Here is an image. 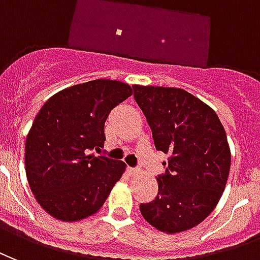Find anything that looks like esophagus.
Masks as SVG:
<instances>
[{"label": "esophagus", "mask_w": 260, "mask_h": 260, "mask_svg": "<svg viewBox=\"0 0 260 260\" xmlns=\"http://www.w3.org/2000/svg\"><path fill=\"white\" fill-rule=\"evenodd\" d=\"M127 172L130 176H136V174H138L141 172V169H140V168H127Z\"/></svg>", "instance_id": "obj_1"}]
</instances>
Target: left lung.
<instances>
[{
  "label": "left lung",
  "instance_id": "left-lung-1",
  "mask_svg": "<svg viewBox=\"0 0 260 260\" xmlns=\"http://www.w3.org/2000/svg\"><path fill=\"white\" fill-rule=\"evenodd\" d=\"M134 100L168 155L158 195L141 204L144 219L169 234L192 229L215 209L230 172L226 132L215 111L181 88L133 86Z\"/></svg>",
  "mask_w": 260,
  "mask_h": 260
}]
</instances>
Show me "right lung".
Instances as JSON below:
<instances>
[{"instance_id": "add662e5", "label": "right lung", "mask_w": 260, "mask_h": 260, "mask_svg": "<svg viewBox=\"0 0 260 260\" xmlns=\"http://www.w3.org/2000/svg\"><path fill=\"white\" fill-rule=\"evenodd\" d=\"M133 94L116 80H92L59 91L34 119L24 147L26 176L36 200L51 216L76 221L100 209L124 166L101 151L104 126Z\"/></svg>"}]
</instances>
